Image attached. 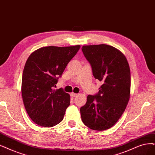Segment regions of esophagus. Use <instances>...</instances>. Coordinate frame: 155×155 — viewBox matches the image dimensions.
I'll use <instances>...</instances> for the list:
<instances>
[{
    "instance_id": "obj_1",
    "label": "esophagus",
    "mask_w": 155,
    "mask_h": 155,
    "mask_svg": "<svg viewBox=\"0 0 155 155\" xmlns=\"http://www.w3.org/2000/svg\"><path fill=\"white\" fill-rule=\"evenodd\" d=\"M70 95H71V96L72 97V98H74V97H76V96H77V94L74 93H71L70 94Z\"/></svg>"
}]
</instances>
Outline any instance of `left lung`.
<instances>
[{"label":"left lung","mask_w":155,"mask_h":155,"mask_svg":"<svg viewBox=\"0 0 155 155\" xmlns=\"http://www.w3.org/2000/svg\"><path fill=\"white\" fill-rule=\"evenodd\" d=\"M83 54L92 68L93 76L103 84L95 95H88L81 108L84 124L93 130L109 129L124 112L130 96L128 62L117 48L105 44L86 45Z\"/></svg>","instance_id":"obj_1"}]
</instances>
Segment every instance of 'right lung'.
Masks as SVG:
<instances>
[{
  "instance_id": "right-lung-1",
  "label": "right lung",
  "mask_w": 155,
  "mask_h": 155,
  "mask_svg": "<svg viewBox=\"0 0 155 155\" xmlns=\"http://www.w3.org/2000/svg\"><path fill=\"white\" fill-rule=\"evenodd\" d=\"M80 48L42 47L27 59L22 74V98L28 116L40 127H52L62 121L70 96L54 87Z\"/></svg>"
}]
</instances>
